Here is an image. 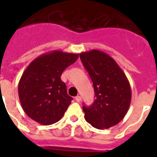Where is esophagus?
<instances>
[{
    "instance_id": "1",
    "label": "esophagus",
    "mask_w": 157,
    "mask_h": 157,
    "mask_svg": "<svg viewBox=\"0 0 157 157\" xmlns=\"http://www.w3.org/2000/svg\"><path fill=\"white\" fill-rule=\"evenodd\" d=\"M75 99H76V102H78V103H79V102H81V97L80 95H77L76 98H75Z\"/></svg>"
}]
</instances>
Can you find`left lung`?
I'll list each match as a JSON object with an SVG mask.
<instances>
[{
	"mask_svg": "<svg viewBox=\"0 0 157 157\" xmlns=\"http://www.w3.org/2000/svg\"><path fill=\"white\" fill-rule=\"evenodd\" d=\"M84 67L93 82L96 99L90 107H83L85 118L98 129L117 124L126 115L131 102V88L117 62L98 50L80 54Z\"/></svg>",
	"mask_w": 157,
	"mask_h": 157,
	"instance_id": "1",
	"label": "left lung"
}]
</instances>
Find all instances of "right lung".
Segmentation results:
<instances>
[{"instance_id":"obj_1","label":"right lung","mask_w":157,"mask_h":157,"mask_svg":"<svg viewBox=\"0 0 157 157\" xmlns=\"http://www.w3.org/2000/svg\"><path fill=\"white\" fill-rule=\"evenodd\" d=\"M78 57V54L53 50L28 65L18 82V97L31 119L49 125L63 117L72 98L67 94L66 85L60 77Z\"/></svg>"}]
</instances>
